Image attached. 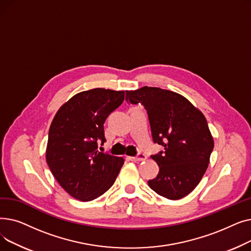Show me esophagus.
Masks as SVG:
<instances>
[{
	"instance_id": "1",
	"label": "esophagus",
	"mask_w": 251,
	"mask_h": 251,
	"mask_svg": "<svg viewBox=\"0 0 251 251\" xmlns=\"http://www.w3.org/2000/svg\"><path fill=\"white\" fill-rule=\"evenodd\" d=\"M129 159L131 161H133V162H142V161H146L147 160V155L143 154V153H138L137 156H134V157H131L130 156Z\"/></svg>"
}]
</instances>
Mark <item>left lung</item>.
I'll use <instances>...</instances> for the list:
<instances>
[{
  "label": "left lung",
  "instance_id": "left-lung-1",
  "mask_svg": "<svg viewBox=\"0 0 251 251\" xmlns=\"http://www.w3.org/2000/svg\"><path fill=\"white\" fill-rule=\"evenodd\" d=\"M126 100L146 107L152 139L165 150L151 155L160 171L149 186L171 201L186 196L203 177L214 149L204 115L186 98L160 87L126 90Z\"/></svg>",
  "mask_w": 251,
  "mask_h": 251
}]
</instances>
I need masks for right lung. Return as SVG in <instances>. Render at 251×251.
<instances>
[{
	"label": "right lung",
	"mask_w": 251,
	"mask_h": 251,
	"mask_svg": "<svg viewBox=\"0 0 251 251\" xmlns=\"http://www.w3.org/2000/svg\"><path fill=\"white\" fill-rule=\"evenodd\" d=\"M124 97V90L104 88L78 92L52 119L46 160L62 188L78 201H94L108 191L124 164L123 157L98 151L105 141V119Z\"/></svg>",
	"instance_id": "1"
}]
</instances>
